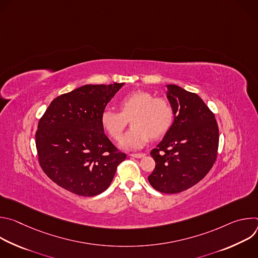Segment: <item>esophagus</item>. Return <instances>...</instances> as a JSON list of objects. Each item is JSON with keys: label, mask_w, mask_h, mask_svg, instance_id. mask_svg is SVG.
I'll use <instances>...</instances> for the list:
<instances>
[{"label": "esophagus", "mask_w": 258, "mask_h": 258, "mask_svg": "<svg viewBox=\"0 0 258 258\" xmlns=\"http://www.w3.org/2000/svg\"><path fill=\"white\" fill-rule=\"evenodd\" d=\"M130 156L135 157V158H142L145 156V154L144 153H136V154H130Z\"/></svg>", "instance_id": "obj_1"}]
</instances>
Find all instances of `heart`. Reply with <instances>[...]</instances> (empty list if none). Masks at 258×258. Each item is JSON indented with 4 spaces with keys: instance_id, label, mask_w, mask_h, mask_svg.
<instances>
[{
    "instance_id": "1",
    "label": "heart",
    "mask_w": 258,
    "mask_h": 258,
    "mask_svg": "<svg viewBox=\"0 0 258 258\" xmlns=\"http://www.w3.org/2000/svg\"><path fill=\"white\" fill-rule=\"evenodd\" d=\"M120 111L105 109L101 122L110 137L118 139L128 123L132 128L121 137L119 145L126 149H138L149 142L151 136L159 138L170 127L173 111L163 98H154L146 91H135L124 96L119 102Z\"/></svg>"
}]
</instances>
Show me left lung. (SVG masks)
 Wrapping results in <instances>:
<instances>
[{"label": "left lung", "mask_w": 258, "mask_h": 258, "mask_svg": "<svg viewBox=\"0 0 258 258\" xmlns=\"http://www.w3.org/2000/svg\"><path fill=\"white\" fill-rule=\"evenodd\" d=\"M166 88L173 121L151 151L156 164L148 180L155 190L174 194L196 185L212 167L217 156L218 126L197 94L175 85Z\"/></svg>", "instance_id": "1"}]
</instances>
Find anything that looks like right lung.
Segmentation results:
<instances>
[{
  "label": "right lung",
  "instance_id": "add662e5",
  "mask_svg": "<svg viewBox=\"0 0 258 258\" xmlns=\"http://www.w3.org/2000/svg\"><path fill=\"white\" fill-rule=\"evenodd\" d=\"M123 85H85L51 102L35 145L43 170L58 186L85 197L110 186L126 155L105 135L101 115Z\"/></svg>",
  "mask_w": 258,
  "mask_h": 258
}]
</instances>
